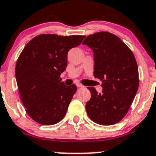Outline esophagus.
<instances>
[{"label":"esophagus","mask_w":156,"mask_h":156,"mask_svg":"<svg viewBox=\"0 0 156 156\" xmlns=\"http://www.w3.org/2000/svg\"><path fill=\"white\" fill-rule=\"evenodd\" d=\"M76 86L78 87V88H83V87H84L81 84H80V83H76Z\"/></svg>","instance_id":"34e87169"}]
</instances>
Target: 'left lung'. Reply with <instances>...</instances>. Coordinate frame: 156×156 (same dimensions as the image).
<instances>
[{
    "label": "left lung",
    "instance_id": "8db88e82",
    "mask_svg": "<svg viewBox=\"0 0 156 156\" xmlns=\"http://www.w3.org/2000/svg\"><path fill=\"white\" fill-rule=\"evenodd\" d=\"M82 44L93 50L94 76L102 82L101 94L88 87L91 98L85 106L87 114L101 125L116 124L127 114L139 85L134 55L119 37L107 32L89 35Z\"/></svg>",
    "mask_w": 156,
    "mask_h": 156
}]
</instances>
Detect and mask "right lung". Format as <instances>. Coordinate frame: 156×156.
<instances>
[{
    "label": "right lung",
    "instance_id": "1",
    "mask_svg": "<svg viewBox=\"0 0 156 156\" xmlns=\"http://www.w3.org/2000/svg\"><path fill=\"white\" fill-rule=\"evenodd\" d=\"M84 38L39 35L19 55L15 67L19 94L27 115L37 123L52 125L65 116L76 86L65 85L60 75L67 68L68 51Z\"/></svg>",
    "mask_w": 156,
    "mask_h": 156
}]
</instances>
